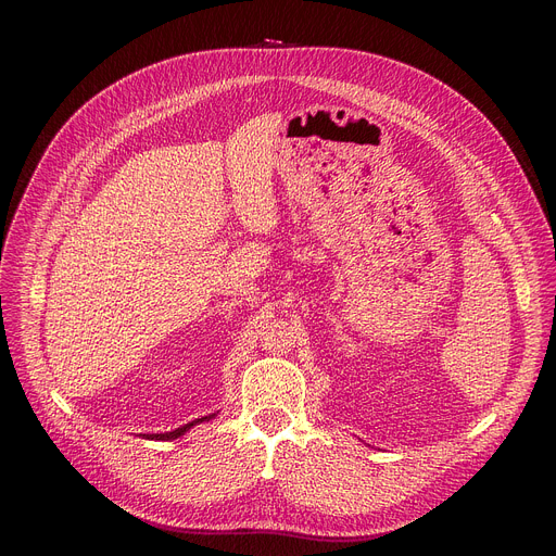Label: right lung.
Returning a JSON list of instances; mask_svg holds the SVG:
<instances>
[{
	"instance_id": "right-lung-1",
	"label": "right lung",
	"mask_w": 556,
	"mask_h": 556,
	"mask_svg": "<svg viewBox=\"0 0 556 556\" xmlns=\"http://www.w3.org/2000/svg\"><path fill=\"white\" fill-rule=\"evenodd\" d=\"M211 418H215V414H213V416L198 418V420H193V422H189V425H185V427H180V429H176V431H169V433H149L147 438H151V440H176V438L185 435L191 427H195V425H200V422H204V420H211Z\"/></svg>"
}]
</instances>
